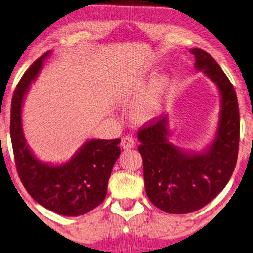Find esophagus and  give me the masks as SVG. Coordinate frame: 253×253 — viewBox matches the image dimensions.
Segmentation results:
<instances>
[{"mask_svg": "<svg viewBox=\"0 0 253 253\" xmlns=\"http://www.w3.org/2000/svg\"><path fill=\"white\" fill-rule=\"evenodd\" d=\"M135 147V141L130 135H126L121 139V148L124 149H132Z\"/></svg>", "mask_w": 253, "mask_h": 253, "instance_id": "esophagus-1", "label": "esophagus"}]
</instances>
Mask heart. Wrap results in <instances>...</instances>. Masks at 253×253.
<instances>
[{"mask_svg":"<svg viewBox=\"0 0 253 253\" xmlns=\"http://www.w3.org/2000/svg\"><path fill=\"white\" fill-rule=\"evenodd\" d=\"M171 87V79L168 75L156 77L150 84L146 97L137 107L135 117L141 120H148L156 116L163 106Z\"/></svg>","mask_w":253,"mask_h":253,"instance_id":"1","label":"heart"}]
</instances>
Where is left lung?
Segmentation results:
<instances>
[{
	"label": "left lung",
	"mask_w": 253,
	"mask_h": 253,
	"mask_svg": "<svg viewBox=\"0 0 253 253\" xmlns=\"http://www.w3.org/2000/svg\"><path fill=\"white\" fill-rule=\"evenodd\" d=\"M194 68L216 86L220 112L214 137L201 151L171 142L169 116L140 129L137 147L143 161V177L149 200L169 214H187L211 203L228 184L238 155L240 112L230 81L210 54L191 49Z\"/></svg>",
	"instance_id": "obj_1"
}]
</instances>
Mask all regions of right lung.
<instances>
[{"instance_id":"1","label":"right lung","mask_w":253,"mask_h":253,"mask_svg":"<svg viewBox=\"0 0 253 253\" xmlns=\"http://www.w3.org/2000/svg\"><path fill=\"white\" fill-rule=\"evenodd\" d=\"M49 55L50 52H47L33 62L16 87L11 102L10 136L17 172L29 194L54 213L80 216L105 199L111 171L120 156V140H86L62 163L42 161L33 153L23 130V105Z\"/></svg>"}]
</instances>
